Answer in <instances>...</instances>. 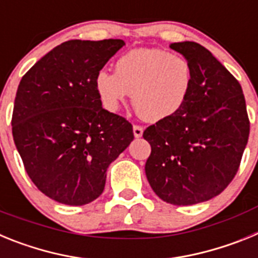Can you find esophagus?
Instances as JSON below:
<instances>
[{
	"instance_id": "34e87169",
	"label": "esophagus",
	"mask_w": 258,
	"mask_h": 258,
	"mask_svg": "<svg viewBox=\"0 0 258 258\" xmlns=\"http://www.w3.org/2000/svg\"><path fill=\"white\" fill-rule=\"evenodd\" d=\"M133 133H134V137H136V138H140V137H142V134H143V127L141 126V125H134Z\"/></svg>"
}]
</instances>
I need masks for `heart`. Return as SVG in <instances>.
Wrapping results in <instances>:
<instances>
[{
  "label": "heart",
  "mask_w": 258,
  "mask_h": 258,
  "mask_svg": "<svg viewBox=\"0 0 258 258\" xmlns=\"http://www.w3.org/2000/svg\"><path fill=\"white\" fill-rule=\"evenodd\" d=\"M192 80V68L182 56L159 49H136L116 60L115 74L107 70L97 72L94 88L109 112L118 111L133 93V104L141 117L157 122L184 106Z\"/></svg>",
  "instance_id": "heart-1"
}]
</instances>
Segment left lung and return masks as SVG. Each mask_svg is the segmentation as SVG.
Returning <instances> with one entry per match:
<instances>
[{"label": "left lung", "instance_id": "1", "mask_svg": "<svg viewBox=\"0 0 258 258\" xmlns=\"http://www.w3.org/2000/svg\"><path fill=\"white\" fill-rule=\"evenodd\" d=\"M192 68L187 101L172 117L150 125L146 175L154 192L173 206L217 197L240 165L249 137L240 84L212 52L191 41L170 44Z\"/></svg>", "mask_w": 258, "mask_h": 258}]
</instances>
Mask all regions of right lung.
<instances>
[{
    "instance_id": "add662e5",
    "label": "right lung",
    "mask_w": 258,
    "mask_h": 258,
    "mask_svg": "<svg viewBox=\"0 0 258 258\" xmlns=\"http://www.w3.org/2000/svg\"><path fill=\"white\" fill-rule=\"evenodd\" d=\"M122 40H70L20 80L13 137L29 178L50 199L84 206L104 190L107 168L134 140L126 118L102 107L97 72Z\"/></svg>"
}]
</instances>
